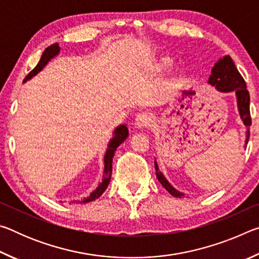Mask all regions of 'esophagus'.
Here are the masks:
<instances>
[{"mask_svg":"<svg viewBox=\"0 0 259 259\" xmlns=\"http://www.w3.org/2000/svg\"><path fill=\"white\" fill-rule=\"evenodd\" d=\"M150 121H151V117L147 113H139L135 120V124L137 128H140V129L146 128V126L150 124Z\"/></svg>","mask_w":259,"mask_h":259,"instance_id":"1","label":"esophagus"}]
</instances>
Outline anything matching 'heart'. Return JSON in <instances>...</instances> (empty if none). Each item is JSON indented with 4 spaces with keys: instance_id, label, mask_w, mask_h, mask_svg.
Segmentation results:
<instances>
[{
    "instance_id": "obj_1",
    "label": "heart",
    "mask_w": 259,
    "mask_h": 259,
    "mask_svg": "<svg viewBox=\"0 0 259 259\" xmlns=\"http://www.w3.org/2000/svg\"><path fill=\"white\" fill-rule=\"evenodd\" d=\"M172 65V60L170 58H166V57H164V58L160 59L159 63H157L156 65V69L159 72H163V71H166L170 66Z\"/></svg>"
}]
</instances>
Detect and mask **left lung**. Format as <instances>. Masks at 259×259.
<instances>
[{
  "mask_svg": "<svg viewBox=\"0 0 259 259\" xmlns=\"http://www.w3.org/2000/svg\"><path fill=\"white\" fill-rule=\"evenodd\" d=\"M210 84L216 87V89L223 93H230V91H234L236 96V100H238V107L241 119H242L243 123L245 126L251 125V116H250V96H249V91L247 90V85L243 77L241 76L238 68L235 67L233 60L230 56L223 57L222 59H219L214 66L211 69V75L209 77L208 81ZM249 138V130L247 131V140L245 144L248 143ZM155 164V172L157 181H159L162 186H163L166 191L175 198H182L184 195L183 193L178 192L176 188H174L170 185L169 182L166 181L165 177L163 176L159 170V166L156 164V161L154 162Z\"/></svg>",
  "mask_w": 259,
  "mask_h": 259,
  "instance_id": "8db88e82",
  "label": "left lung"
}]
</instances>
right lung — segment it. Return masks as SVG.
Returning <instances> with one entry per match:
<instances>
[{
	"mask_svg": "<svg viewBox=\"0 0 259 259\" xmlns=\"http://www.w3.org/2000/svg\"><path fill=\"white\" fill-rule=\"evenodd\" d=\"M60 51V48L58 43H54V45H51L50 47H48L47 49L43 51V54L41 56V59L38 61V64L36 65V67H35L33 71H30L29 74L27 76L24 78V82H26L29 78H32L34 75H36V74L41 71V69L46 66L48 64V61H49L51 58H54L55 56H57L59 54ZM129 135V131L128 128H126V125L124 124H121L117 126L114 131V137L111 139V142L108 144V147L106 150V154H105L104 157V162H105V169H104V178H103V182L99 184V186L96 188V190L91 193V194L85 198L83 201H81V203H87V202H90V201H94L96 199H98L100 195L103 194L106 190L109 181H111V176H112V162H113V156H114V153H115L117 146H120L122 143L124 142L128 137Z\"/></svg>",
	"mask_w": 259,
	"mask_h": 259,
	"instance_id": "right-lung-1",
	"label": "right lung"
}]
</instances>
